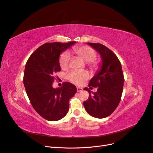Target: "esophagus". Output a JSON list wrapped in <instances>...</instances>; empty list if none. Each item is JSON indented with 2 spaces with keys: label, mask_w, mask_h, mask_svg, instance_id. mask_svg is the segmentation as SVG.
<instances>
[{
  "label": "esophagus",
  "mask_w": 153,
  "mask_h": 153,
  "mask_svg": "<svg viewBox=\"0 0 153 153\" xmlns=\"http://www.w3.org/2000/svg\"><path fill=\"white\" fill-rule=\"evenodd\" d=\"M76 90H77V92H81V91H82L83 89H82V87H76Z\"/></svg>",
  "instance_id": "34e87169"
}]
</instances>
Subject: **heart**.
Returning <instances> with one entry per match:
<instances>
[{
  "label": "heart",
  "mask_w": 153,
  "mask_h": 153,
  "mask_svg": "<svg viewBox=\"0 0 153 153\" xmlns=\"http://www.w3.org/2000/svg\"><path fill=\"white\" fill-rule=\"evenodd\" d=\"M73 52L76 56L85 61L87 66L91 70H94L98 68V62L95 60L96 52L92 48L87 45L78 46L73 48ZM69 62H70V55L68 52H64L60 55L59 65L62 69H68ZM67 78L73 84L78 85L89 78V73L85 71L73 70L68 74Z\"/></svg>",
  "instance_id": "1"
}]
</instances>
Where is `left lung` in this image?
<instances>
[{"instance_id":"1","label":"left lung","mask_w":153,"mask_h":153,"mask_svg":"<svg viewBox=\"0 0 153 153\" xmlns=\"http://www.w3.org/2000/svg\"><path fill=\"white\" fill-rule=\"evenodd\" d=\"M98 51L102 59L101 70L90 80L89 87H98L92 92L85 87L89 97L84 102L87 112L92 117L109 116L119 105L123 91L124 78L121 62L112 50L100 43H87Z\"/></svg>"}]
</instances>
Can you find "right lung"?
<instances>
[{
    "instance_id": "obj_1",
    "label": "right lung",
    "mask_w": 153,
    "mask_h": 153,
    "mask_svg": "<svg viewBox=\"0 0 153 153\" xmlns=\"http://www.w3.org/2000/svg\"><path fill=\"white\" fill-rule=\"evenodd\" d=\"M75 43H45L27 61L23 81L27 96L34 109L48 121H59L65 116L69 100L76 92L75 85L67 82L60 88L52 87L56 80L54 74L61 71L60 54Z\"/></svg>"
}]
</instances>
